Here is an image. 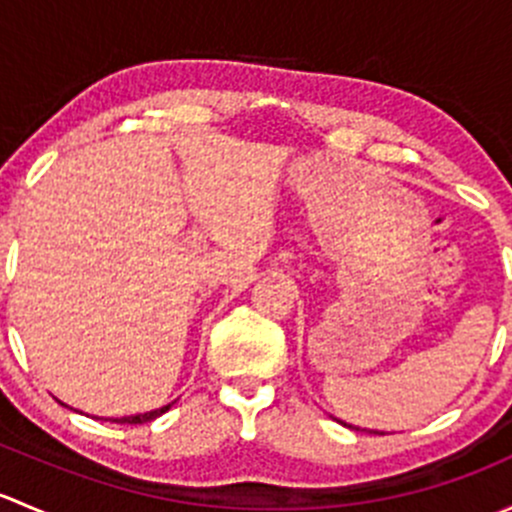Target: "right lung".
<instances>
[{
	"label": "right lung",
	"mask_w": 512,
	"mask_h": 512,
	"mask_svg": "<svg viewBox=\"0 0 512 512\" xmlns=\"http://www.w3.org/2000/svg\"><path fill=\"white\" fill-rule=\"evenodd\" d=\"M173 404L163 406V409H156V411H148V414H136V416H123V418H113L116 423H146V421H153V418H158L160 414H165V411L170 409Z\"/></svg>",
	"instance_id": "right-lung-1"
}]
</instances>
